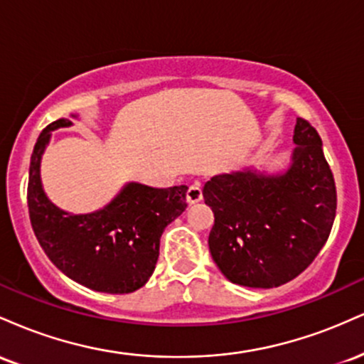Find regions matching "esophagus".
I'll list each match as a JSON object with an SVG mask.
<instances>
[{"label":"esophagus","instance_id":"obj_1","mask_svg":"<svg viewBox=\"0 0 364 364\" xmlns=\"http://www.w3.org/2000/svg\"><path fill=\"white\" fill-rule=\"evenodd\" d=\"M203 198V191H202V185H200L198 181H195L193 185H190L186 191V202L190 203V205H193V203L200 202V200Z\"/></svg>","mask_w":364,"mask_h":364}]
</instances>
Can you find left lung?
Returning <instances> with one entry per match:
<instances>
[{"instance_id":"1","label":"left lung","mask_w":364,"mask_h":364,"mask_svg":"<svg viewBox=\"0 0 364 364\" xmlns=\"http://www.w3.org/2000/svg\"><path fill=\"white\" fill-rule=\"evenodd\" d=\"M294 150L284 171L245 168L203 186L214 212L208 248L228 281L270 289L292 281L323 248L336 219L337 193L321 139L296 119Z\"/></svg>"}]
</instances>
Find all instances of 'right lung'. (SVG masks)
Masks as SVG:
<instances>
[{
	"instance_id": "obj_1",
	"label": "right lung",
	"mask_w": 364,
	"mask_h": 364,
	"mask_svg": "<svg viewBox=\"0 0 364 364\" xmlns=\"http://www.w3.org/2000/svg\"><path fill=\"white\" fill-rule=\"evenodd\" d=\"M72 119L54 121L36 141L27 190L32 228L49 260L66 277L99 292L127 294L145 286L154 274L161 236L185 212L188 186L152 188L129 181L99 210H63L46 195L41 161L51 132L73 127Z\"/></svg>"
}]
</instances>
